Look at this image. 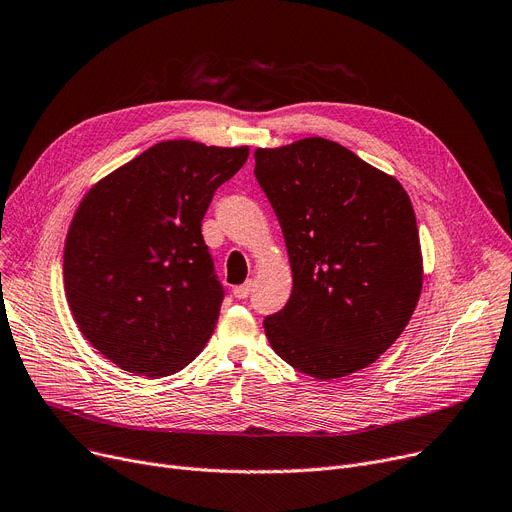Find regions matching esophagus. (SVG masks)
Returning a JSON list of instances; mask_svg holds the SVG:
<instances>
[{"mask_svg":"<svg viewBox=\"0 0 512 512\" xmlns=\"http://www.w3.org/2000/svg\"><path fill=\"white\" fill-rule=\"evenodd\" d=\"M251 292H253V280H247L245 284H240V286L234 288V297L242 301V299H247Z\"/></svg>","mask_w":512,"mask_h":512,"instance_id":"esophagus-1","label":"esophagus"}]
</instances>
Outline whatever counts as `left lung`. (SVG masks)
<instances>
[{
	"instance_id": "obj_1",
	"label": "left lung",
	"mask_w": 512,
	"mask_h": 512,
	"mask_svg": "<svg viewBox=\"0 0 512 512\" xmlns=\"http://www.w3.org/2000/svg\"><path fill=\"white\" fill-rule=\"evenodd\" d=\"M255 176L292 267L288 303L263 319L276 355L317 380L371 365L407 328L423 286L407 191L321 137L257 149Z\"/></svg>"
}]
</instances>
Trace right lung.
Instances as JSON below:
<instances>
[{"instance_id":"1","label":"right lung","mask_w":512,"mask_h":512,"mask_svg":"<svg viewBox=\"0 0 512 512\" xmlns=\"http://www.w3.org/2000/svg\"><path fill=\"white\" fill-rule=\"evenodd\" d=\"M247 157L249 147L164 141L80 201L64 249L66 299L78 330L120 369L164 378L203 351L224 288L201 222Z\"/></svg>"}]
</instances>
